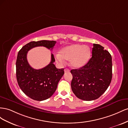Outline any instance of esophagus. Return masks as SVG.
<instances>
[{
  "mask_svg": "<svg viewBox=\"0 0 128 128\" xmlns=\"http://www.w3.org/2000/svg\"><path fill=\"white\" fill-rule=\"evenodd\" d=\"M70 71V70H69L68 68H65V70H64V72H65V73H66V72H69Z\"/></svg>",
  "mask_w": 128,
  "mask_h": 128,
  "instance_id": "obj_1",
  "label": "esophagus"
}]
</instances>
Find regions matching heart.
Listing matches in <instances>:
<instances>
[{
    "mask_svg": "<svg viewBox=\"0 0 128 128\" xmlns=\"http://www.w3.org/2000/svg\"><path fill=\"white\" fill-rule=\"evenodd\" d=\"M60 54L56 55L57 60L64 63L65 60H70L71 66L79 68L83 66L88 62L90 56V50L88 46L74 44L64 47Z\"/></svg>",
    "mask_w": 128,
    "mask_h": 128,
    "instance_id": "obj_1",
    "label": "heart"
}]
</instances>
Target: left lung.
I'll list each match as a JSON object with an SVG mask.
<instances>
[{
  "label": "left lung",
  "mask_w": 128,
  "mask_h": 128,
  "mask_svg": "<svg viewBox=\"0 0 128 128\" xmlns=\"http://www.w3.org/2000/svg\"><path fill=\"white\" fill-rule=\"evenodd\" d=\"M92 56L84 66L71 70L72 92L80 99L92 101L103 94L112 79L111 54L102 46L93 44Z\"/></svg>",
  "instance_id": "left-lung-1"
}]
</instances>
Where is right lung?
I'll return each mask as SVG.
<instances>
[{
  "label": "right lung",
  "mask_w": 128,
  "mask_h": 128,
  "mask_svg": "<svg viewBox=\"0 0 128 128\" xmlns=\"http://www.w3.org/2000/svg\"><path fill=\"white\" fill-rule=\"evenodd\" d=\"M56 41L42 40L32 41L22 46L18 52L16 62V76L20 88L28 97L36 101H43L52 96L58 83L64 74V68H57L52 54L50 63L41 69L32 68L27 60V52L36 46H44L52 50Z\"/></svg>",
  "instance_id": "obj_1"
}]
</instances>
